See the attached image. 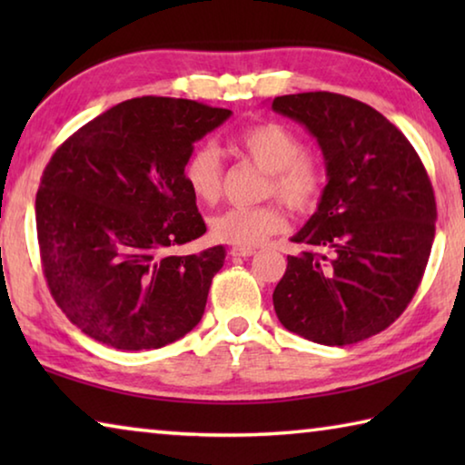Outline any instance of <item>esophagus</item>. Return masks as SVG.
Wrapping results in <instances>:
<instances>
[{
    "mask_svg": "<svg viewBox=\"0 0 465 465\" xmlns=\"http://www.w3.org/2000/svg\"><path fill=\"white\" fill-rule=\"evenodd\" d=\"M254 248H232L230 250V254L232 256H238V258H248V256H252L254 254Z\"/></svg>",
    "mask_w": 465,
    "mask_h": 465,
    "instance_id": "1",
    "label": "esophagus"
}]
</instances>
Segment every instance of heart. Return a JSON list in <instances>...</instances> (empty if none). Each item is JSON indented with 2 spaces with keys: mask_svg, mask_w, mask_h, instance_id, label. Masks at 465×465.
I'll return each mask as SVG.
<instances>
[{
  "mask_svg": "<svg viewBox=\"0 0 465 465\" xmlns=\"http://www.w3.org/2000/svg\"><path fill=\"white\" fill-rule=\"evenodd\" d=\"M232 149L269 174L264 196H277L287 207L302 213L316 207L324 191V170L318 157L303 149L302 139L285 124H254L232 141ZM184 180L196 201L203 204L217 203L223 193V162L217 149L211 145L196 147L184 163ZM285 227V211L281 204L271 203L262 207L222 211L211 217L209 235L233 248H254Z\"/></svg>",
  "mask_w": 465,
  "mask_h": 465,
  "instance_id": "1",
  "label": "heart"
}]
</instances>
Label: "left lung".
Wrapping results in <instances>:
<instances>
[{
  "label": "left lung",
  "instance_id": "left-lung-1",
  "mask_svg": "<svg viewBox=\"0 0 465 465\" xmlns=\"http://www.w3.org/2000/svg\"><path fill=\"white\" fill-rule=\"evenodd\" d=\"M272 110L318 139L328 184L274 287L289 332L344 346L380 334L412 302L435 240L437 204L419 153L365 102L332 92L289 94Z\"/></svg>",
  "mask_w": 465,
  "mask_h": 465
}]
</instances>
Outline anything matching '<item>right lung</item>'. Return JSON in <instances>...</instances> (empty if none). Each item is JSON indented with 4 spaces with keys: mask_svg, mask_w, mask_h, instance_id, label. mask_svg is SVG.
I'll use <instances>...</instances> for the list:
<instances>
[{
    "mask_svg": "<svg viewBox=\"0 0 465 465\" xmlns=\"http://www.w3.org/2000/svg\"><path fill=\"white\" fill-rule=\"evenodd\" d=\"M232 110L194 100H124L63 141L36 193L46 285L72 324L121 351L160 349L199 324L225 261L184 180L194 141Z\"/></svg>",
    "mask_w": 465,
    "mask_h": 465,
    "instance_id": "right-lung-1",
    "label": "right lung"
}]
</instances>
